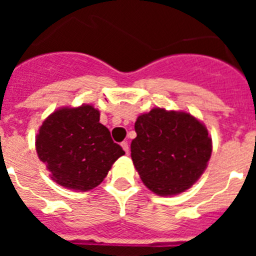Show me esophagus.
<instances>
[{
  "label": "esophagus",
  "mask_w": 256,
  "mask_h": 256,
  "mask_svg": "<svg viewBox=\"0 0 256 256\" xmlns=\"http://www.w3.org/2000/svg\"><path fill=\"white\" fill-rule=\"evenodd\" d=\"M120 146H122V148H123V150L126 151V154L130 152V146H128V142L123 141V142H122V144H120Z\"/></svg>",
  "instance_id": "esophagus-1"
}]
</instances>
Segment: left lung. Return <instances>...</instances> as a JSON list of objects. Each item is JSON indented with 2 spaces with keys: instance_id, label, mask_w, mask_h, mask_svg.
I'll return each mask as SVG.
<instances>
[{
  "instance_id": "8db88e82",
  "label": "left lung",
  "mask_w": 256,
  "mask_h": 256,
  "mask_svg": "<svg viewBox=\"0 0 256 256\" xmlns=\"http://www.w3.org/2000/svg\"><path fill=\"white\" fill-rule=\"evenodd\" d=\"M137 137L130 156L144 186L156 195L186 191L204 173L212 155V138L188 112L152 108L134 123Z\"/></svg>"
}]
</instances>
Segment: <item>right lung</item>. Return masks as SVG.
<instances>
[{
    "label": "right lung",
    "mask_w": 256,
    "mask_h": 256,
    "mask_svg": "<svg viewBox=\"0 0 256 256\" xmlns=\"http://www.w3.org/2000/svg\"><path fill=\"white\" fill-rule=\"evenodd\" d=\"M36 150L52 180L76 191L98 186L112 165L126 154L112 141L100 123V112L91 105L52 112L40 128Z\"/></svg>",
    "instance_id": "obj_1"
}]
</instances>
